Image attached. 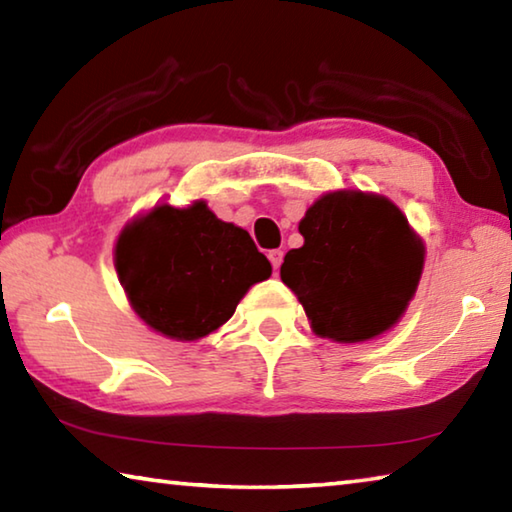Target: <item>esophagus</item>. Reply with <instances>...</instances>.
<instances>
[{"mask_svg": "<svg viewBox=\"0 0 512 512\" xmlns=\"http://www.w3.org/2000/svg\"><path fill=\"white\" fill-rule=\"evenodd\" d=\"M268 259H271V264H273L275 271H280L282 259H284V253H282V250H271V253H268Z\"/></svg>", "mask_w": 512, "mask_h": 512, "instance_id": "esophagus-1", "label": "esophagus"}]
</instances>
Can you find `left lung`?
I'll use <instances>...</instances> for the list:
<instances>
[{"instance_id":"obj_1","label":"left lung","mask_w":512,"mask_h":512,"mask_svg":"<svg viewBox=\"0 0 512 512\" xmlns=\"http://www.w3.org/2000/svg\"><path fill=\"white\" fill-rule=\"evenodd\" d=\"M302 248L280 277L323 339L359 343L391 329L418 289L424 246L400 207L363 192H329L298 225Z\"/></svg>"}]
</instances>
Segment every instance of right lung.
Instances as JSON below:
<instances>
[{"label":"right lung","mask_w":512,"mask_h":512,"mask_svg":"<svg viewBox=\"0 0 512 512\" xmlns=\"http://www.w3.org/2000/svg\"><path fill=\"white\" fill-rule=\"evenodd\" d=\"M115 268L128 302L169 339H203L235 314L271 264L246 230L216 219L205 201L158 205L121 230Z\"/></svg>","instance_id":"add662e5"}]
</instances>
